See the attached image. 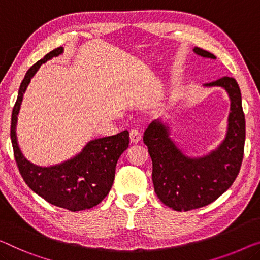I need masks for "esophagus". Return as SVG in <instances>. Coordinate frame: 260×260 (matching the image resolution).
<instances>
[{
    "label": "esophagus",
    "instance_id": "1",
    "mask_svg": "<svg viewBox=\"0 0 260 260\" xmlns=\"http://www.w3.org/2000/svg\"><path fill=\"white\" fill-rule=\"evenodd\" d=\"M129 139H131V142H134L137 143L141 140V133L139 132L138 128H133L131 129L129 132Z\"/></svg>",
    "mask_w": 260,
    "mask_h": 260
}]
</instances>
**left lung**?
<instances>
[{
	"instance_id": "obj_1",
	"label": "left lung",
	"mask_w": 260,
	"mask_h": 260,
	"mask_svg": "<svg viewBox=\"0 0 260 260\" xmlns=\"http://www.w3.org/2000/svg\"><path fill=\"white\" fill-rule=\"evenodd\" d=\"M196 55L216 59L215 55L193 48ZM204 86L223 87L230 98L225 139L215 150L201 157H190L169 137V127L160 119L154 120L143 134L153 162L154 190L162 203L176 211L199 209L214 202L229 189L241 170L245 117L242 94L236 79L223 77Z\"/></svg>"
}]
</instances>
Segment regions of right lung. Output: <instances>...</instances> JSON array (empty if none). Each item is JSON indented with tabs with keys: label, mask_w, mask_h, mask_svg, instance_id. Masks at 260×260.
Returning <instances> with one entry per match:
<instances>
[{
	"label": "right lung",
	"mask_w": 260,
	"mask_h": 260,
	"mask_svg": "<svg viewBox=\"0 0 260 260\" xmlns=\"http://www.w3.org/2000/svg\"><path fill=\"white\" fill-rule=\"evenodd\" d=\"M63 51L61 46L52 50L25 73L11 114L10 138L18 170L31 190L56 207L80 211L95 207L110 192L114 181L115 166L120 155L128 147L129 133L122 131L112 137L94 139L86 143L76 156L50 167L36 166L25 158L16 137L17 115L23 94L41 65L61 55Z\"/></svg>",
	"instance_id": "obj_1"
}]
</instances>
